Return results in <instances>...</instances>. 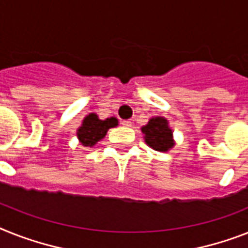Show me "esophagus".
Returning <instances> with one entry per match:
<instances>
[{
  "label": "esophagus",
  "mask_w": 248,
  "mask_h": 248,
  "mask_svg": "<svg viewBox=\"0 0 248 248\" xmlns=\"http://www.w3.org/2000/svg\"><path fill=\"white\" fill-rule=\"evenodd\" d=\"M122 124L124 126H132V120H122Z\"/></svg>",
  "instance_id": "obj_1"
}]
</instances>
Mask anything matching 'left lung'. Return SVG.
Wrapping results in <instances>:
<instances>
[{
	"instance_id": "1",
	"label": "left lung",
	"mask_w": 248,
	"mask_h": 248,
	"mask_svg": "<svg viewBox=\"0 0 248 248\" xmlns=\"http://www.w3.org/2000/svg\"><path fill=\"white\" fill-rule=\"evenodd\" d=\"M144 140L151 148L158 152H167L175 146L172 129L169 126V122L162 116H155L149 119L146 125L142 126Z\"/></svg>"
}]
</instances>
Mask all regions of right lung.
<instances>
[{
  "label": "right lung",
  "instance_id": "1",
  "mask_svg": "<svg viewBox=\"0 0 248 248\" xmlns=\"http://www.w3.org/2000/svg\"><path fill=\"white\" fill-rule=\"evenodd\" d=\"M116 125H118V119L114 116L101 120L95 112H91L83 119L82 125L77 129V138L82 146L92 147L106 136L110 128Z\"/></svg>",
  "mask_w": 248,
  "mask_h": 248
}]
</instances>
